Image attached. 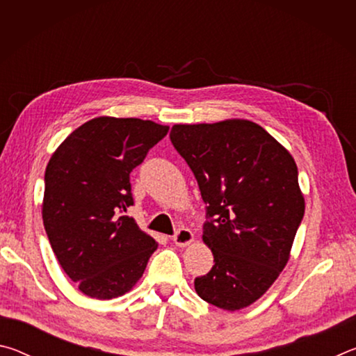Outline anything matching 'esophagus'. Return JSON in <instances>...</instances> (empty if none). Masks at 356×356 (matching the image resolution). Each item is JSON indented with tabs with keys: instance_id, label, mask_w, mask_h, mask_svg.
Instances as JSON below:
<instances>
[{
	"instance_id": "34e87169",
	"label": "esophagus",
	"mask_w": 356,
	"mask_h": 356,
	"mask_svg": "<svg viewBox=\"0 0 356 356\" xmlns=\"http://www.w3.org/2000/svg\"><path fill=\"white\" fill-rule=\"evenodd\" d=\"M174 243H176L177 246H180V248H184V246H188L193 240H195V236H193V232L190 231V229L186 227H180L179 231L174 234Z\"/></svg>"
}]
</instances>
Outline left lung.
I'll return each mask as SVG.
<instances>
[{"label": "left lung", "instance_id": "8db88e82", "mask_svg": "<svg viewBox=\"0 0 356 356\" xmlns=\"http://www.w3.org/2000/svg\"><path fill=\"white\" fill-rule=\"evenodd\" d=\"M171 143L200 185L210 221L202 242L215 265L196 293L225 311L243 309L278 280L305 215L291 152L246 119L176 124Z\"/></svg>", "mask_w": 356, "mask_h": 356}]
</instances>
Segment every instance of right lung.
<instances>
[{"instance_id": "right-lung-1", "label": "right lung", "mask_w": 356, "mask_h": 356, "mask_svg": "<svg viewBox=\"0 0 356 356\" xmlns=\"http://www.w3.org/2000/svg\"><path fill=\"white\" fill-rule=\"evenodd\" d=\"M168 130L138 118H94L48 161L42 220L59 265L88 297L131 291L159 246L125 212L134 206L130 172Z\"/></svg>"}]
</instances>
